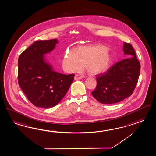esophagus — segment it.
I'll return each instance as SVG.
<instances>
[{
  "instance_id": "esophagus-1",
  "label": "esophagus",
  "mask_w": 156,
  "mask_h": 156,
  "mask_svg": "<svg viewBox=\"0 0 156 156\" xmlns=\"http://www.w3.org/2000/svg\"><path fill=\"white\" fill-rule=\"evenodd\" d=\"M82 78H83L82 76H80V74H76L75 75V76H74V80H80V79H82Z\"/></svg>"
}]
</instances>
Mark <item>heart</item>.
I'll return each mask as SVG.
<instances>
[{"label": "heart", "mask_w": 156, "mask_h": 156, "mask_svg": "<svg viewBox=\"0 0 156 156\" xmlns=\"http://www.w3.org/2000/svg\"><path fill=\"white\" fill-rule=\"evenodd\" d=\"M111 56L104 45L80 46L76 51L67 52L63 64L70 72L78 71L86 67L89 73L97 74L106 71L110 66Z\"/></svg>", "instance_id": "obj_1"}]
</instances>
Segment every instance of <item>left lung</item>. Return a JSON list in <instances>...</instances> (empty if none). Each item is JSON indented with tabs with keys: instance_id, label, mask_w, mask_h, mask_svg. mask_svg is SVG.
Returning a JSON list of instances; mask_svg holds the SVG:
<instances>
[{
	"instance_id": "8db88e82",
	"label": "left lung",
	"mask_w": 156,
	"mask_h": 156,
	"mask_svg": "<svg viewBox=\"0 0 156 156\" xmlns=\"http://www.w3.org/2000/svg\"><path fill=\"white\" fill-rule=\"evenodd\" d=\"M125 54L132 58L116 62L108 71L96 77L97 86L92 94L102 104L117 103L129 97L138 83L140 64L132 45L124 42Z\"/></svg>"
}]
</instances>
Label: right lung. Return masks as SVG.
I'll use <instances>...</instances> for the list:
<instances>
[{"label": "right lung", "instance_id": "right-lung-1", "mask_svg": "<svg viewBox=\"0 0 156 156\" xmlns=\"http://www.w3.org/2000/svg\"><path fill=\"white\" fill-rule=\"evenodd\" d=\"M57 43L56 39L36 41L18 58V84L36 107L52 108L59 104L74 80V74L55 72L45 62L44 54L51 52Z\"/></svg>", "mask_w": 156, "mask_h": 156}]
</instances>
